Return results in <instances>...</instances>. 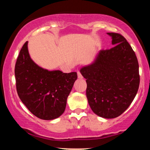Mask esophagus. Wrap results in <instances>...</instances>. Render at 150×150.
<instances>
[{
	"mask_svg": "<svg viewBox=\"0 0 150 150\" xmlns=\"http://www.w3.org/2000/svg\"><path fill=\"white\" fill-rule=\"evenodd\" d=\"M77 75H78V78L79 79H82L83 78V76H82V75L81 74V73H80L79 71H77Z\"/></svg>",
	"mask_w": 150,
	"mask_h": 150,
	"instance_id": "34e87169",
	"label": "esophagus"
}]
</instances>
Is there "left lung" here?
Returning <instances> with one entry per match:
<instances>
[{"label":"left lung","instance_id":"left-lung-1","mask_svg":"<svg viewBox=\"0 0 150 150\" xmlns=\"http://www.w3.org/2000/svg\"><path fill=\"white\" fill-rule=\"evenodd\" d=\"M110 50H100L91 65L80 72L86 79L88 103L96 115L114 118L129 107L139 85V65L135 52L125 38L109 32Z\"/></svg>","mask_w":150,"mask_h":150}]
</instances>
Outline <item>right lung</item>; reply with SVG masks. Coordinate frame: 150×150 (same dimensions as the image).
I'll return each instance as SVG.
<instances>
[{"instance_id":"1","label":"right lung","mask_w":150,"mask_h":150,"mask_svg":"<svg viewBox=\"0 0 150 150\" xmlns=\"http://www.w3.org/2000/svg\"><path fill=\"white\" fill-rule=\"evenodd\" d=\"M28 42L22 46L15 65L16 91L27 108L42 120H54L64 112L67 98L77 79L76 72L48 71L34 62Z\"/></svg>"}]
</instances>
